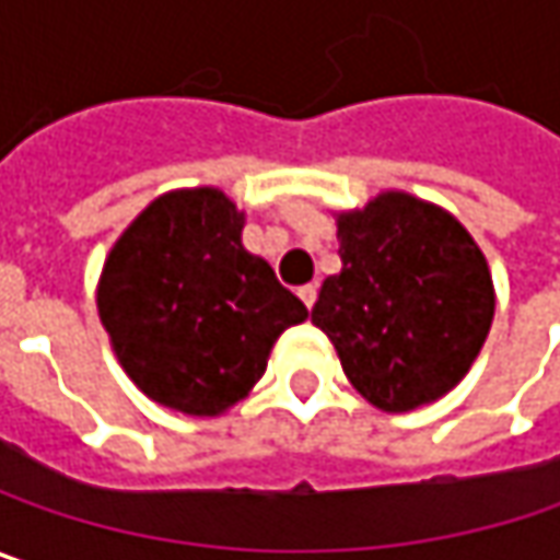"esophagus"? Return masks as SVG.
Returning <instances> with one entry per match:
<instances>
[{"label": "esophagus", "instance_id": "obj_1", "mask_svg": "<svg viewBox=\"0 0 560 560\" xmlns=\"http://www.w3.org/2000/svg\"><path fill=\"white\" fill-rule=\"evenodd\" d=\"M298 298L304 301V307L311 311L313 304H316V284H304V288H298Z\"/></svg>", "mask_w": 560, "mask_h": 560}]
</instances>
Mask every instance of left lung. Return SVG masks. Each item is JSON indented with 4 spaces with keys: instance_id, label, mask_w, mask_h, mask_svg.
Returning <instances> with one entry per match:
<instances>
[{
    "instance_id": "1",
    "label": "left lung",
    "mask_w": 560,
    "mask_h": 560,
    "mask_svg": "<svg viewBox=\"0 0 560 560\" xmlns=\"http://www.w3.org/2000/svg\"><path fill=\"white\" fill-rule=\"evenodd\" d=\"M342 272L313 304L351 386L383 411L450 393L485 346L494 316L488 262L469 231L409 192H383L339 214Z\"/></svg>"
}]
</instances>
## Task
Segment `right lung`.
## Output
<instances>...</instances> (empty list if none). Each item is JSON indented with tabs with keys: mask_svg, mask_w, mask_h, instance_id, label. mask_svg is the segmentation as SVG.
Instances as JSON below:
<instances>
[{
	"mask_svg": "<svg viewBox=\"0 0 560 560\" xmlns=\"http://www.w3.org/2000/svg\"><path fill=\"white\" fill-rule=\"evenodd\" d=\"M244 214L212 186L154 199L116 241L101 323L132 383L167 409L218 415L266 374L307 307L241 244Z\"/></svg>",
	"mask_w": 560,
	"mask_h": 560,
	"instance_id": "obj_1",
	"label": "right lung"
}]
</instances>
